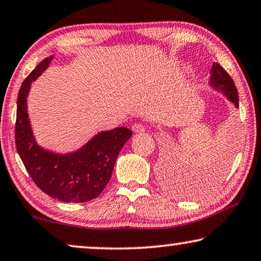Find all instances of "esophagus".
<instances>
[{
	"instance_id": "1",
	"label": "esophagus",
	"mask_w": 261,
	"mask_h": 261,
	"mask_svg": "<svg viewBox=\"0 0 261 261\" xmlns=\"http://www.w3.org/2000/svg\"><path fill=\"white\" fill-rule=\"evenodd\" d=\"M132 131L136 132V134H137V132H144L145 131V127L143 126L142 124L136 123V124H134V125H132Z\"/></svg>"
}]
</instances>
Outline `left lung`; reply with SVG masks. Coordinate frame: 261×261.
Returning a JSON list of instances; mask_svg holds the SVG:
<instances>
[{"mask_svg":"<svg viewBox=\"0 0 261 261\" xmlns=\"http://www.w3.org/2000/svg\"><path fill=\"white\" fill-rule=\"evenodd\" d=\"M211 74V85L214 89L221 91L236 105V108H239V95H238L237 87L234 85L233 79L223 69L222 66L218 62H214L212 66Z\"/></svg>","mask_w":261,"mask_h":261,"instance_id":"8db88e82","label":"left lung"}]
</instances>
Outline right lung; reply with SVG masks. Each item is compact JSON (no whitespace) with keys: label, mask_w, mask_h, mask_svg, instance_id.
<instances>
[{"label":"right lung","mask_w":261,"mask_h":261,"mask_svg":"<svg viewBox=\"0 0 261 261\" xmlns=\"http://www.w3.org/2000/svg\"><path fill=\"white\" fill-rule=\"evenodd\" d=\"M52 59L40 62L21 85L15 123L16 150L28 174L43 193L64 202H87L100 195L109 183L118 153L132 132L126 127L99 132L83 148L66 155L36 144L28 119L27 97L32 82L48 67Z\"/></svg>","instance_id":"add662e5"}]
</instances>
